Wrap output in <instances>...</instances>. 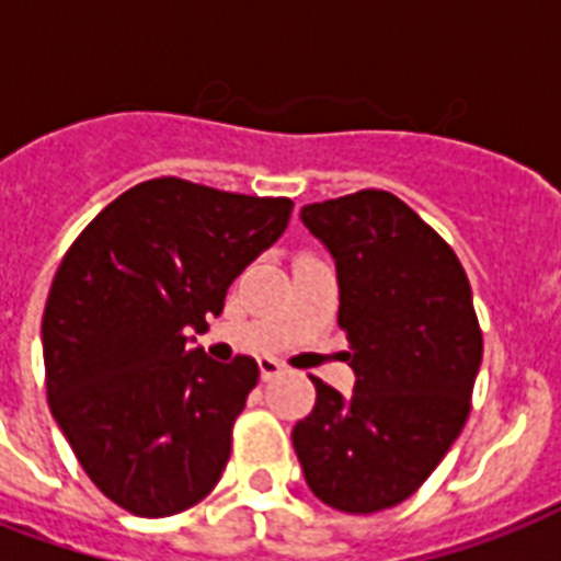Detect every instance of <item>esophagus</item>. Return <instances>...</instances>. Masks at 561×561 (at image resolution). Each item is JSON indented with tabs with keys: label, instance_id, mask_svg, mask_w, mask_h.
Masks as SVG:
<instances>
[{
	"label": "esophagus",
	"instance_id": "34e87169",
	"mask_svg": "<svg viewBox=\"0 0 561 561\" xmlns=\"http://www.w3.org/2000/svg\"><path fill=\"white\" fill-rule=\"evenodd\" d=\"M259 373H262L264 381H271V378H276L282 373V364L276 358H262L259 360Z\"/></svg>",
	"mask_w": 561,
	"mask_h": 561
}]
</instances>
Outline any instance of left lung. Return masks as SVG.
Segmentation results:
<instances>
[{
  "label": "left lung",
  "mask_w": 561,
  "mask_h": 561,
  "mask_svg": "<svg viewBox=\"0 0 561 561\" xmlns=\"http://www.w3.org/2000/svg\"><path fill=\"white\" fill-rule=\"evenodd\" d=\"M337 264V325L358 381L350 399L314 378L294 427L306 483L341 513L408 501L460 436L483 358L469 276L434 227L381 188L302 206Z\"/></svg>",
  "instance_id": "obj_1"
}]
</instances>
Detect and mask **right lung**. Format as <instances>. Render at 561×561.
I'll return each mask as SVG.
<instances>
[{
  "label": "right lung",
  "mask_w": 561,
  "mask_h": 561,
  "mask_svg": "<svg viewBox=\"0 0 561 561\" xmlns=\"http://www.w3.org/2000/svg\"><path fill=\"white\" fill-rule=\"evenodd\" d=\"M294 201L145 180L87 224L43 311L51 416L87 478L142 518L183 513L227 469L259 364L188 350Z\"/></svg>",
  "instance_id": "obj_1"
}]
</instances>
